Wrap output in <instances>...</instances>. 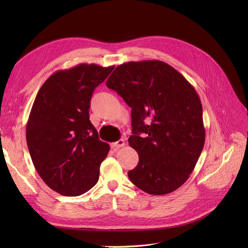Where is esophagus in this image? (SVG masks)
<instances>
[{
  "label": "esophagus",
  "instance_id": "obj_1",
  "mask_svg": "<svg viewBox=\"0 0 248 248\" xmlns=\"http://www.w3.org/2000/svg\"><path fill=\"white\" fill-rule=\"evenodd\" d=\"M124 146H125V140H124L123 139H121V140H117L116 142H114V144L111 145V148H114V149H119V148L124 147Z\"/></svg>",
  "mask_w": 248,
  "mask_h": 248
}]
</instances>
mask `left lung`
<instances>
[{"label": "left lung", "mask_w": 248, "mask_h": 248, "mask_svg": "<svg viewBox=\"0 0 248 248\" xmlns=\"http://www.w3.org/2000/svg\"><path fill=\"white\" fill-rule=\"evenodd\" d=\"M131 108L130 147L139 163L130 181L161 196L182 186L205 144L202 108L194 88L169 64L150 61L119 65L107 80Z\"/></svg>", "instance_id": "left-lung-1"}]
</instances>
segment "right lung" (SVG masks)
<instances>
[{
    "mask_svg": "<svg viewBox=\"0 0 248 248\" xmlns=\"http://www.w3.org/2000/svg\"><path fill=\"white\" fill-rule=\"evenodd\" d=\"M114 67L59 70L37 93L27 123L29 152L44 183L62 196H80L98 181L109 146L90 121V101Z\"/></svg>",
    "mask_w": 248,
    "mask_h": 248,
    "instance_id": "1",
    "label": "right lung"
}]
</instances>
